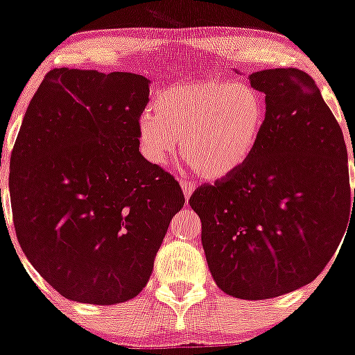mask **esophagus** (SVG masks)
<instances>
[{
    "label": "esophagus",
    "instance_id": "1",
    "mask_svg": "<svg viewBox=\"0 0 355 355\" xmlns=\"http://www.w3.org/2000/svg\"><path fill=\"white\" fill-rule=\"evenodd\" d=\"M180 187H182V190H183V195H185V198H187V200H189V198L191 197V193H193L195 185H193V183H191V182L182 180V182H180Z\"/></svg>",
    "mask_w": 355,
    "mask_h": 355
}]
</instances>
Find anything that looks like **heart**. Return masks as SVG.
<instances>
[{
  "label": "heart",
  "instance_id": "heart-1",
  "mask_svg": "<svg viewBox=\"0 0 355 355\" xmlns=\"http://www.w3.org/2000/svg\"><path fill=\"white\" fill-rule=\"evenodd\" d=\"M153 111L137 120L140 152L165 166L177 152L207 180L235 173L254 153L266 125V98L248 83L203 80L170 85L155 95Z\"/></svg>",
  "mask_w": 355,
  "mask_h": 355
}]
</instances>
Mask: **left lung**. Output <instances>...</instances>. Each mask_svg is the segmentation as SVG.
Wrapping results in <instances>:
<instances>
[{
  "label": "left lung",
  "instance_id": "left-lung-1",
  "mask_svg": "<svg viewBox=\"0 0 355 355\" xmlns=\"http://www.w3.org/2000/svg\"><path fill=\"white\" fill-rule=\"evenodd\" d=\"M266 95L254 153L225 180L202 185L190 207L220 291L263 300L311 284L336 254L355 207L347 148L336 116L307 73L248 75Z\"/></svg>",
  "mask_w": 355,
  "mask_h": 355
}]
</instances>
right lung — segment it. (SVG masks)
<instances>
[{
    "label": "right lung",
    "mask_w": 355,
    "mask_h": 355,
    "mask_svg": "<svg viewBox=\"0 0 355 355\" xmlns=\"http://www.w3.org/2000/svg\"><path fill=\"white\" fill-rule=\"evenodd\" d=\"M148 95L150 80L135 73L55 68L24 113L10 162L16 237L75 302L140 294L185 203L178 182L138 148Z\"/></svg>",
    "instance_id": "add662e5"
}]
</instances>
